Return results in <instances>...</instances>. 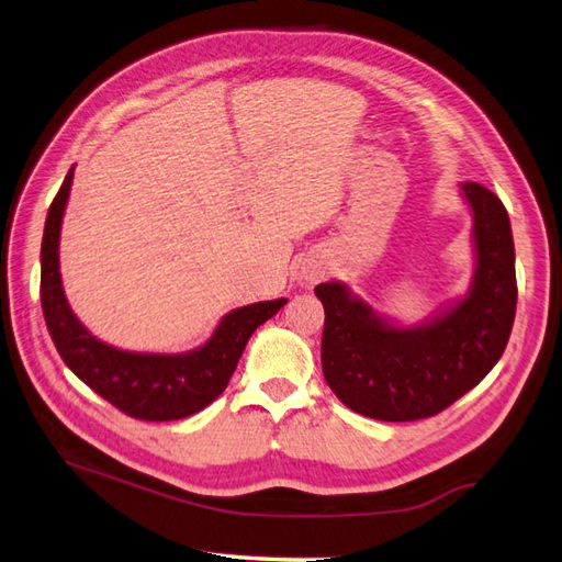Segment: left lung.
<instances>
[{
	"label": "left lung",
	"mask_w": 562,
	"mask_h": 562,
	"mask_svg": "<svg viewBox=\"0 0 562 562\" xmlns=\"http://www.w3.org/2000/svg\"><path fill=\"white\" fill-rule=\"evenodd\" d=\"M461 188L473 210L479 268L469 296L451 312L420 328H396L338 282L314 290L326 308L324 376L355 413L386 423L432 417L483 381L507 348L517 312L507 210L481 183Z\"/></svg>",
	"instance_id": "left-lung-1"
}]
</instances>
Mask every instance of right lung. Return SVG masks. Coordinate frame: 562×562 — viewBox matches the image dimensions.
Wrapping results in <instances>:
<instances>
[{
	"mask_svg": "<svg viewBox=\"0 0 562 562\" xmlns=\"http://www.w3.org/2000/svg\"><path fill=\"white\" fill-rule=\"evenodd\" d=\"M71 169L47 210L41 248V304L45 326L65 364L91 391L137 420H181L205 408L229 384L248 338L288 300L258 302L226 314L200 350L145 355L115 350L83 328L65 300L59 280V226L67 207Z\"/></svg>",
	"mask_w": 562,
	"mask_h": 562,
	"instance_id": "right-lung-1",
	"label": "right lung"
}]
</instances>
